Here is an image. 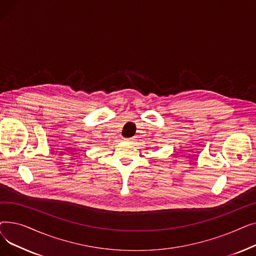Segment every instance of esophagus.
<instances>
[{
	"label": "esophagus",
	"instance_id": "1",
	"mask_svg": "<svg viewBox=\"0 0 256 256\" xmlns=\"http://www.w3.org/2000/svg\"><path fill=\"white\" fill-rule=\"evenodd\" d=\"M132 138H126V139H124L126 142H132Z\"/></svg>",
	"mask_w": 256,
	"mask_h": 256
}]
</instances>
